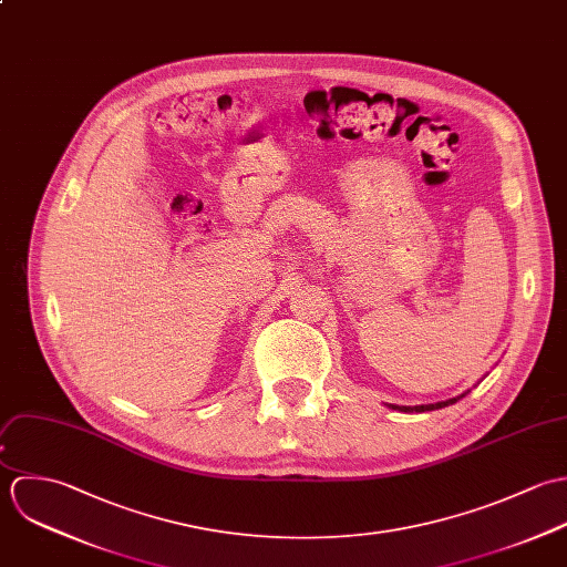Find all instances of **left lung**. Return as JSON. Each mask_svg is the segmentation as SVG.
<instances>
[{
  "label": "left lung",
  "instance_id": "left-lung-1",
  "mask_svg": "<svg viewBox=\"0 0 567 567\" xmlns=\"http://www.w3.org/2000/svg\"><path fill=\"white\" fill-rule=\"evenodd\" d=\"M464 394H466V392H464ZM464 394H460V396H455V399H450V401H439V403H427V405H414V408H408V405H392V408H399V410H403V412H430V410H441V408L452 405L457 399H462Z\"/></svg>",
  "mask_w": 567,
  "mask_h": 567
}]
</instances>
